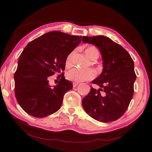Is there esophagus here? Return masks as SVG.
<instances>
[{"label":"esophagus","mask_w":152,"mask_h":152,"mask_svg":"<svg viewBox=\"0 0 152 152\" xmlns=\"http://www.w3.org/2000/svg\"><path fill=\"white\" fill-rule=\"evenodd\" d=\"M79 84V83H78V82H74L73 83V87L74 88H76V87L78 86Z\"/></svg>","instance_id":"esophagus-1"}]
</instances>
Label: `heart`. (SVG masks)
<instances>
[{"instance_id": "b5f03b06", "label": "heart", "mask_w": 152, "mask_h": 152, "mask_svg": "<svg viewBox=\"0 0 152 152\" xmlns=\"http://www.w3.org/2000/svg\"><path fill=\"white\" fill-rule=\"evenodd\" d=\"M98 50L95 47H89L86 50V54L90 59H91L93 55ZM74 54V51L70 52L66 57L65 65L67 67H70L72 64V57ZM96 76V72L93 69H78L74 68L69 70L66 74V78L68 80L74 82H82L83 81H88L93 79Z\"/></svg>"}]
</instances>
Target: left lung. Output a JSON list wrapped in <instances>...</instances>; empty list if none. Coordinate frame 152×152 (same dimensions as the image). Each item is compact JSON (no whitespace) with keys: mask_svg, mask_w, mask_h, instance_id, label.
Wrapping results in <instances>:
<instances>
[{"mask_svg":"<svg viewBox=\"0 0 152 152\" xmlns=\"http://www.w3.org/2000/svg\"><path fill=\"white\" fill-rule=\"evenodd\" d=\"M83 42L97 47L103 61L102 73L92 81L100 88H91L82 100L83 108L99 121L117 120L124 114L133 98L137 78L134 61L124 48L108 37H84Z\"/></svg>","mask_w":152,"mask_h":152,"instance_id":"obj_1","label":"left lung"}]
</instances>
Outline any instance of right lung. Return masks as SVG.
Masks as SVG:
<instances>
[{
	"mask_svg": "<svg viewBox=\"0 0 152 152\" xmlns=\"http://www.w3.org/2000/svg\"><path fill=\"white\" fill-rule=\"evenodd\" d=\"M82 38V36L51 31L24 48L14 81L15 98L25 112L35 118H44L59 110L64 94L72 89V83L61 72L65 69L68 55L81 42ZM60 73L59 83L51 87L49 84L50 76Z\"/></svg>",
	"mask_w": 152,
	"mask_h": 152,
	"instance_id": "obj_1",
	"label": "right lung"
}]
</instances>
